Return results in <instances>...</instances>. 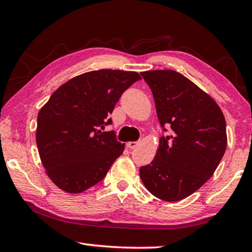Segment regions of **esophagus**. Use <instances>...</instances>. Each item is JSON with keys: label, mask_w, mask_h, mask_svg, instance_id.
Here are the masks:
<instances>
[{"label": "esophagus", "mask_w": 252, "mask_h": 252, "mask_svg": "<svg viewBox=\"0 0 252 252\" xmlns=\"http://www.w3.org/2000/svg\"><path fill=\"white\" fill-rule=\"evenodd\" d=\"M138 144H139V142H136V141H130V142L126 143V147L129 149H134V148L138 147Z\"/></svg>", "instance_id": "34e87169"}]
</instances>
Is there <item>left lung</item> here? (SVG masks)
I'll return each instance as SVG.
<instances>
[{
  "label": "left lung",
  "instance_id": "obj_1",
  "mask_svg": "<svg viewBox=\"0 0 252 252\" xmlns=\"http://www.w3.org/2000/svg\"><path fill=\"white\" fill-rule=\"evenodd\" d=\"M150 87L161 126L159 149L140 168L147 189L163 201H180L216 171L227 148L225 120L219 105L192 81L173 70L141 72Z\"/></svg>",
  "mask_w": 252,
  "mask_h": 252
}]
</instances>
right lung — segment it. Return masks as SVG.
Here are the masks:
<instances>
[{
  "label": "right lung",
  "mask_w": 252,
  "mask_h": 252,
  "mask_svg": "<svg viewBox=\"0 0 252 252\" xmlns=\"http://www.w3.org/2000/svg\"><path fill=\"white\" fill-rule=\"evenodd\" d=\"M136 72L97 70L71 79L55 91L37 116L36 144L45 172L60 189L83 192L103 179L125 150L111 125L122 93Z\"/></svg>",
  "instance_id": "add662e5"
}]
</instances>
